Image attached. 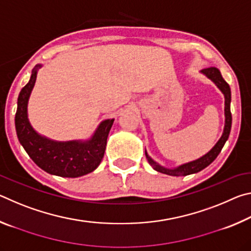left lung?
<instances>
[{"instance_id": "8db88e82", "label": "left lung", "mask_w": 251, "mask_h": 251, "mask_svg": "<svg viewBox=\"0 0 251 251\" xmlns=\"http://www.w3.org/2000/svg\"><path fill=\"white\" fill-rule=\"evenodd\" d=\"M201 73L217 85V87L223 92V94L225 96V117H226V120H225V128H224V133L222 135V137H220L217 144H216V145L212 147L206 155H203L202 157H201V158H198L196 160L190 161V163L180 165V166H178L176 168H166L161 166L159 164H157L155 160H152L151 158L150 155H148L147 151H145V155L148 163H150L151 166L154 168L156 172L166 174V175H169V176H187V175H190V174L201 172L217 158L219 152L223 150L225 143L227 142L229 134H230L231 121H232L231 113H230V101H231L230 87H229V85L226 80L223 78L219 70L216 69V67H208V69H203L201 71Z\"/></svg>"}]
</instances>
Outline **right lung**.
I'll use <instances>...</instances> for the list:
<instances>
[{"label": "right lung", "mask_w": 251, "mask_h": 251, "mask_svg": "<svg viewBox=\"0 0 251 251\" xmlns=\"http://www.w3.org/2000/svg\"><path fill=\"white\" fill-rule=\"evenodd\" d=\"M41 66L34 67L28 83L20 92L15 114L19 141L34 163L46 173L71 178L86 175L95 171L103 159L114 120L101 122L92 138L85 142H55L37 134L28 122L27 103Z\"/></svg>", "instance_id": "right-lung-1"}]
</instances>
